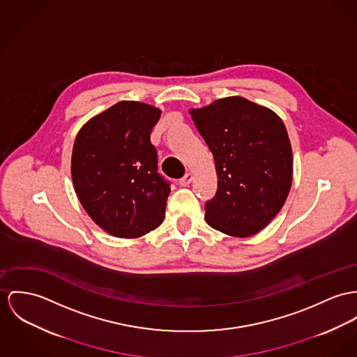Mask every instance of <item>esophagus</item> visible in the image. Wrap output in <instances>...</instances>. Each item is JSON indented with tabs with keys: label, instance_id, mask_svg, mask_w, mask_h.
<instances>
[{
	"label": "esophagus",
	"instance_id": "obj_1",
	"mask_svg": "<svg viewBox=\"0 0 357 357\" xmlns=\"http://www.w3.org/2000/svg\"><path fill=\"white\" fill-rule=\"evenodd\" d=\"M192 172H188L181 181H179V183H181V186H189L190 183H192Z\"/></svg>",
	"mask_w": 357,
	"mask_h": 357
}]
</instances>
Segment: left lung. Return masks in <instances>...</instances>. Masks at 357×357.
Segmentation results:
<instances>
[{"label": "left lung", "instance_id": "8db88e82", "mask_svg": "<svg viewBox=\"0 0 357 357\" xmlns=\"http://www.w3.org/2000/svg\"><path fill=\"white\" fill-rule=\"evenodd\" d=\"M218 172L216 195L205 204L206 222L247 238L280 212L292 185V148L275 111L241 96L190 110Z\"/></svg>", "mask_w": 357, "mask_h": 357}]
</instances>
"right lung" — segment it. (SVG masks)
<instances>
[{"mask_svg":"<svg viewBox=\"0 0 357 357\" xmlns=\"http://www.w3.org/2000/svg\"><path fill=\"white\" fill-rule=\"evenodd\" d=\"M160 114L141 102H118L91 118L75 139V192L89 218L112 236L139 238L165 220L171 189L151 144Z\"/></svg>","mask_w":357,"mask_h":357,"instance_id":"1","label":"right lung"}]
</instances>
